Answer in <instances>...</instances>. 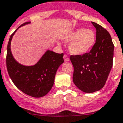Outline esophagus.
<instances>
[{
  "instance_id": "esophagus-1",
  "label": "esophagus",
  "mask_w": 123,
  "mask_h": 123,
  "mask_svg": "<svg viewBox=\"0 0 123 123\" xmlns=\"http://www.w3.org/2000/svg\"><path fill=\"white\" fill-rule=\"evenodd\" d=\"M64 58V61L65 62H68L69 61V57H68V56L66 55H64L63 57Z\"/></svg>"
}]
</instances>
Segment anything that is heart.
Segmentation results:
<instances>
[{
    "label": "heart",
    "mask_w": 123,
    "mask_h": 123,
    "mask_svg": "<svg viewBox=\"0 0 123 123\" xmlns=\"http://www.w3.org/2000/svg\"><path fill=\"white\" fill-rule=\"evenodd\" d=\"M64 39L71 41L69 51L75 55H83L91 50L96 41V34L92 29H79L68 34Z\"/></svg>",
    "instance_id": "obj_1"
}]
</instances>
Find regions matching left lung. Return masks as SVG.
I'll use <instances>...</instances> for the list:
<instances>
[{
  "label": "left lung",
  "instance_id": "obj_1",
  "mask_svg": "<svg viewBox=\"0 0 123 123\" xmlns=\"http://www.w3.org/2000/svg\"><path fill=\"white\" fill-rule=\"evenodd\" d=\"M96 30V43L89 52L71 55L74 68L73 80L79 89L92 93L102 89L113 65L114 46L107 30L92 22Z\"/></svg>",
  "mask_w": 123,
  "mask_h": 123
}]
</instances>
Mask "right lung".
I'll return each mask as SVG.
<instances>
[{
  "label": "right lung",
  "mask_w": 123,
  "mask_h": 123,
  "mask_svg": "<svg viewBox=\"0 0 123 123\" xmlns=\"http://www.w3.org/2000/svg\"><path fill=\"white\" fill-rule=\"evenodd\" d=\"M29 24L31 22L21 25L10 36L7 48V69L12 82L21 91L32 97L41 98L53 87L56 72L64 62V54L47 50L33 66L22 65L16 61L11 53V42L19 28Z\"/></svg>",
  "instance_id": "obj_1"
}]
</instances>
